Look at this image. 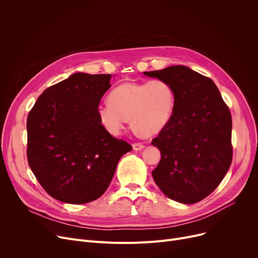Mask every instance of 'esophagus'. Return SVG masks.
Returning <instances> with one entry per match:
<instances>
[{"instance_id": "1", "label": "esophagus", "mask_w": 258, "mask_h": 258, "mask_svg": "<svg viewBox=\"0 0 258 258\" xmlns=\"http://www.w3.org/2000/svg\"><path fill=\"white\" fill-rule=\"evenodd\" d=\"M143 147H144V144L141 143V142H135V143H133V148H134L135 151H141Z\"/></svg>"}]
</instances>
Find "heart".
Returning <instances> with one entry per match:
<instances>
[{
  "mask_svg": "<svg viewBox=\"0 0 258 258\" xmlns=\"http://www.w3.org/2000/svg\"><path fill=\"white\" fill-rule=\"evenodd\" d=\"M108 100L97 107L98 119L108 133L119 135L131 118L135 131L143 137H151L170 121L175 93L167 80L157 78L121 84L112 90Z\"/></svg>",
  "mask_w": 258,
  "mask_h": 258,
  "instance_id": "obj_1",
  "label": "heart"
}]
</instances>
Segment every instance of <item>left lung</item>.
<instances>
[{"mask_svg":"<svg viewBox=\"0 0 258 258\" xmlns=\"http://www.w3.org/2000/svg\"><path fill=\"white\" fill-rule=\"evenodd\" d=\"M144 74L167 80L175 93L172 117L152 142L161 152L154 180L169 199L194 204L220 185L231 165V113L212 79L188 67Z\"/></svg>","mask_w":258,"mask_h":258,"instance_id":"8db88e82","label":"left lung"}]
</instances>
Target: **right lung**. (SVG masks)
<instances>
[{
  "mask_svg": "<svg viewBox=\"0 0 258 258\" xmlns=\"http://www.w3.org/2000/svg\"><path fill=\"white\" fill-rule=\"evenodd\" d=\"M111 78L75 73L47 88L28 114V164L47 194L60 202L85 204L100 198L119 159L132 151L97 116Z\"/></svg>",
  "mask_w": 258,
  "mask_h": 258,
  "instance_id": "add662e5",
  "label": "right lung"
}]
</instances>
